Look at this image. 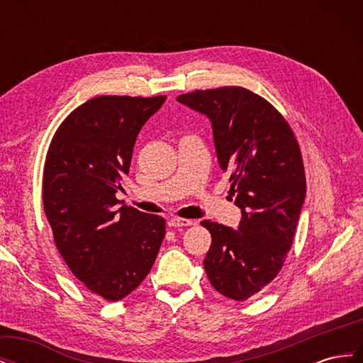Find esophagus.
<instances>
[{
  "label": "esophagus",
  "mask_w": 363,
  "mask_h": 363,
  "mask_svg": "<svg viewBox=\"0 0 363 363\" xmlns=\"http://www.w3.org/2000/svg\"><path fill=\"white\" fill-rule=\"evenodd\" d=\"M194 224V221L192 219H184V218H172L171 221L168 223V225L169 227H189V225H192Z\"/></svg>",
  "instance_id": "obj_1"
}]
</instances>
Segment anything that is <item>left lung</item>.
<instances>
[{"label":"left lung","mask_w":363,"mask_h":363,"mask_svg":"<svg viewBox=\"0 0 363 363\" xmlns=\"http://www.w3.org/2000/svg\"><path fill=\"white\" fill-rule=\"evenodd\" d=\"M177 100L204 113L213 127L219 167L242 208L239 228L206 219L212 244L203 262L212 286L244 301L269 284L294 242L306 196L298 140L265 98L240 86L194 91Z\"/></svg>","instance_id":"obj_1"}]
</instances>
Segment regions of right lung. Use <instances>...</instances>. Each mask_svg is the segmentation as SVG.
<instances>
[{"label":"right lung","instance_id":"obj_1","mask_svg":"<svg viewBox=\"0 0 363 363\" xmlns=\"http://www.w3.org/2000/svg\"><path fill=\"white\" fill-rule=\"evenodd\" d=\"M164 100L95 96L63 119L48 147L42 201L54 242L74 276L108 301L144 281L167 233L164 218L115 207L138 133Z\"/></svg>","mask_w":363,"mask_h":363}]
</instances>
